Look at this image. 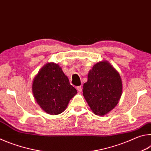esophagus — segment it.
Instances as JSON below:
<instances>
[{
  "label": "esophagus",
  "mask_w": 151,
  "mask_h": 151,
  "mask_svg": "<svg viewBox=\"0 0 151 151\" xmlns=\"http://www.w3.org/2000/svg\"><path fill=\"white\" fill-rule=\"evenodd\" d=\"M76 89H77V91H78V92H81V91H82V87H81V86H77V87H76Z\"/></svg>",
  "instance_id": "1"
}]
</instances>
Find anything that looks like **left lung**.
<instances>
[{"label":"left lung","instance_id":"obj_1","mask_svg":"<svg viewBox=\"0 0 151 151\" xmlns=\"http://www.w3.org/2000/svg\"><path fill=\"white\" fill-rule=\"evenodd\" d=\"M83 96L96 115L104 116L118 104L122 92L119 73L107 61L97 63L89 70Z\"/></svg>","mask_w":151,"mask_h":151}]
</instances>
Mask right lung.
<instances>
[{
  "label": "right lung",
  "mask_w": 151,
  "mask_h": 151,
  "mask_svg": "<svg viewBox=\"0 0 151 151\" xmlns=\"http://www.w3.org/2000/svg\"><path fill=\"white\" fill-rule=\"evenodd\" d=\"M32 94L43 111L49 114H60L77 93L61 67L48 63L39 70L32 82Z\"/></svg>",
  "instance_id": "right-lung-1"
}]
</instances>
